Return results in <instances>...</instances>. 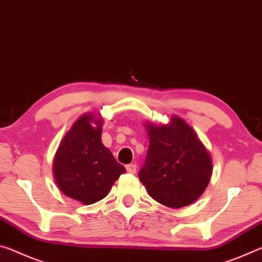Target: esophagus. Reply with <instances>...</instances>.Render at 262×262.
<instances>
[{"instance_id":"obj_1","label":"esophagus","mask_w":262,"mask_h":262,"mask_svg":"<svg viewBox=\"0 0 262 262\" xmlns=\"http://www.w3.org/2000/svg\"><path fill=\"white\" fill-rule=\"evenodd\" d=\"M136 164H128V165L126 166V170L128 173H135L136 172Z\"/></svg>"}]
</instances>
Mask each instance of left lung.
<instances>
[{"label":"left lung","mask_w":262,"mask_h":262,"mask_svg":"<svg viewBox=\"0 0 262 262\" xmlns=\"http://www.w3.org/2000/svg\"><path fill=\"white\" fill-rule=\"evenodd\" d=\"M149 148L139 178L150 196L170 208H183L201 196L212 173L210 154L184 119L145 125Z\"/></svg>","instance_id":"8db88e82"}]
</instances>
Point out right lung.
Returning a JSON list of instances; mask_svg holds the SVG:
<instances>
[{
	"instance_id": "obj_1",
	"label": "right lung",
	"mask_w": 262,
	"mask_h": 262,
	"mask_svg": "<svg viewBox=\"0 0 262 262\" xmlns=\"http://www.w3.org/2000/svg\"><path fill=\"white\" fill-rule=\"evenodd\" d=\"M103 120L86 113L62 139L53 162L61 192L83 205L104 199L126 168L101 142Z\"/></svg>"
}]
</instances>
